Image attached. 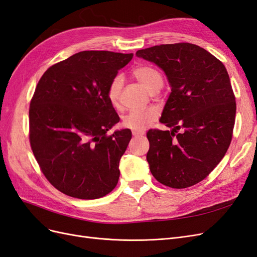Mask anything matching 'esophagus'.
<instances>
[{
	"label": "esophagus",
	"mask_w": 257,
	"mask_h": 257,
	"mask_svg": "<svg viewBox=\"0 0 257 257\" xmlns=\"http://www.w3.org/2000/svg\"><path fill=\"white\" fill-rule=\"evenodd\" d=\"M145 134V131H141V130H133V135L135 137H138V136H143Z\"/></svg>",
	"instance_id": "obj_1"
}]
</instances>
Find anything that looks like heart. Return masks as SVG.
<instances>
[{
  "mask_svg": "<svg viewBox=\"0 0 257 257\" xmlns=\"http://www.w3.org/2000/svg\"><path fill=\"white\" fill-rule=\"evenodd\" d=\"M133 75L149 92L160 89L164 85V78L161 76L160 72L149 64L138 65L134 69ZM121 88L122 78L120 75H117L112 79L107 88V99L114 107L118 106ZM158 116L159 109L155 106L136 109V111H131L122 117V126L133 130L143 131L151 126L158 118Z\"/></svg>",
  "mask_w": 257,
  "mask_h": 257,
  "instance_id": "heart-1",
  "label": "heart"
}]
</instances>
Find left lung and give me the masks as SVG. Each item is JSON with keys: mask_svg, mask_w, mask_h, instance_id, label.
I'll return each instance as SVG.
<instances>
[{"mask_svg": "<svg viewBox=\"0 0 257 257\" xmlns=\"http://www.w3.org/2000/svg\"><path fill=\"white\" fill-rule=\"evenodd\" d=\"M136 55L163 69L171 86L160 122L172 130L151 129L146 135L150 170L166 186H193L208 177L231 142L236 98L228 73L217 58L190 43L157 45Z\"/></svg>", "mask_w": 257, "mask_h": 257, "instance_id": "8db88e82", "label": "left lung"}]
</instances>
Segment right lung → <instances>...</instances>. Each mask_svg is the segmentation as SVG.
<instances>
[{
  "mask_svg": "<svg viewBox=\"0 0 257 257\" xmlns=\"http://www.w3.org/2000/svg\"><path fill=\"white\" fill-rule=\"evenodd\" d=\"M134 54L85 50L44 73L29 109L31 149L43 174L61 193L97 199L119 179L129 129L106 133L119 121L107 88Z\"/></svg>",
  "mask_w": 257,
  "mask_h": 257,
  "instance_id": "obj_1",
  "label": "right lung"
}]
</instances>
